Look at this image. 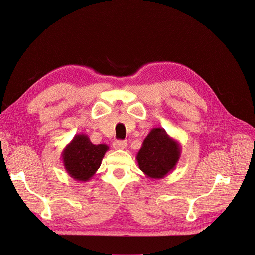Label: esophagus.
Segmentation results:
<instances>
[{"instance_id":"1","label":"esophagus","mask_w":255,"mask_h":255,"mask_svg":"<svg viewBox=\"0 0 255 255\" xmlns=\"http://www.w3.org/2000/svg\"><path fill=\"white\" fill-rule=\"evenodd\" d=\"M113 147L115 149H126L128 147V143L126 141H115Z\"/></svg>"}]
</instances>
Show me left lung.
<instances>
[{"label": "left lung", "instance_id": "obj_1", "mask_svg": "<svg viewBox=\"0 0 255 255\" xmlns=\"http://www.w3.org/2000/svg\"><path fill=\"white\" fill-rule=\"evenodd\" d=\"M181 145L162 128H152L136 156L140 170L151 180H160L176 168Z\"/></svg>", "mask_w": 255, "mask_h": 255}]
</instances>
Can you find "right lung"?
<instances>
[{"mask_svg": "<svg viewBox=\"0 0 255 255\" xmlns=\"http://www.w3.org/2000/svg\"><path fill=\"white\" fill-rule=\"evenodd\" d=\"M109 150L107 144H93L85 134L75 135L62 151L67 174L79 182H88L96 174Z\"/></svg>", "mask_w": 255, "mask_h": 255, "instance_id": "add662e5", "label": "right lung"}]
</instances>
